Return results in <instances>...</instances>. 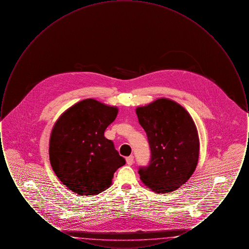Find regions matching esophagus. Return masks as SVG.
<instances>
[{"mask_svg":"<svg viewBox=\"0 0 249 249\" xmlns=\"http://www.w3.org/2000/svg\"><path fill=\"white\" fill-rule=\"evenodd\" d=\"M133 161H134L133 156H130V157H128V158L126 159V162H127L128 165H132V164H133Z\"/></svg>","mask_w":249,"mask_h":249,"instance_id":"esophagus-1","label":"esophagus"}]
</instances>
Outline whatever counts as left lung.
<instances>
[{"instance_id":"8db88e82","label":"left lung","mask_w":249,"mask_h":249,"mask_svg":"<svg viewBox=\"0 0 249 249\" xmlns=\"http://www.w3.org/2000/svg\"><path fill=\"white\" fill-rule=\"evenodd\" d=\"M151 150L149 165L139 169L142 183L156 193L179 189L193 175L199 160L200 140L190 113L167 98L135 109Z\"/></svg>"}]
</instances>
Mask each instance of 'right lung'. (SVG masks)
<instances>
[{"label": "right lung", "instance_id": "1", "mask_svg": "<svg viewBox=\"0 0 249 249\" xmlns=\"http://www.w3.org/2000/svg\"><path fill=\"white\" fill-rule=\"evenodd\" d=\"M118 113L117 107L85 99L65 110L55 122L49 160L68 190L81 196L97 195L112 185L114 173L126 162L105 137Z\"/></svg>", "mask_w": 249, "mask_h": 249}]
</instances>
